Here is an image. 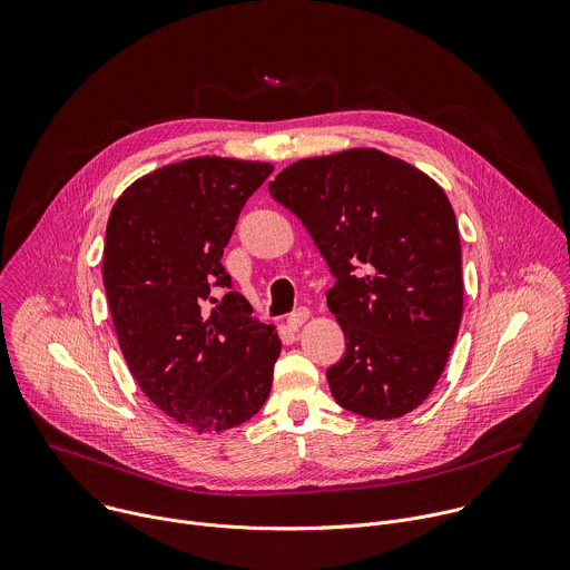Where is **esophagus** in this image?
I'll list each match as a JSON object with an SVG mask.
<instances>
[{"label": "esophagus", "mask_w": 570, "mask_h": 570, "mask_svg": "<svg viewBox=\"0 0 570 570\" xmlns=\"http://www.w3.org/2000/svg\"><path fill=\"white\" fill-rule=\"evenodd\" d=\"M307 318H309V309H307V307H298V309H294V312L287 316V325H289L292 330H298Z\"/></svg>", "instance_id": "34e87169"}]
</instances>
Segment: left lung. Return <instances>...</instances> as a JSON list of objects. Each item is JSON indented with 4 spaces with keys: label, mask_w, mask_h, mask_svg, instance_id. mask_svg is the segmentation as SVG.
Masks as SVG:
<instances>
[{
    "label": "left lung",
    "mask_w": 570,
    "mask_h": 570,
    "mask_svg": "<svg viewBox=\"0 0 570 570\" xmlns=\"http://www.w3.org/2000/svg\"><path fill=\"white\" fill-rule=\"evenodd\" d=\"M325 258L327 307L346 355L327 368L332 397L391 420L440 380L463 316L461 236L444 190L375 148L301 159L269 184Z\"/></svg>",
    "instance_id": "8db88e82"
}]
</instances>
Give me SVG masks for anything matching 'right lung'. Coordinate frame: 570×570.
Here are the masks:
<instances>
[{
  "mask_svg": "<svg viewBox=\"0 0 570 570\" xmlns=\"http://www.w3.org/2000/svg\"><path fill=\"white\" fill-rule=\"evenodd\" d=\"M272 164L195 157L164 166L114 204L102 285L128 368L148 400L197 433L247 422L272 391L281 338L232 289L224 247Z\"/></svg>",
  "mask_w": 570,
  "mask_h": 570,
  "instance_id": "add662e5",
  "label": "right lung"
}]
</instances>
